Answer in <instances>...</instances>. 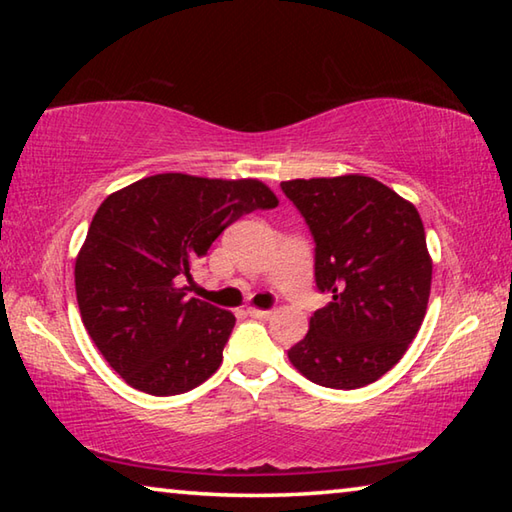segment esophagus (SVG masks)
I'll list each match as a JSON object with an SVG mask.
<instances>
[{"label":"esophagus","instance_id":"34e87169","mask_svg":"<svg viewBox=\"0 0 512 512\" xmlns=\"http://www.w3.org/2000/svg\"><path fill=\"white\" fill-rule=\"evenodd\" d=\"M246 311H248V316H253V318H262V320H266V318H271V316H273V309H257V307H248Z\"/></svg>","mask_w":512,"mask_h":512}]
</instances>
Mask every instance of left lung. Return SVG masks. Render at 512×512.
I'll return each instance as SVG.
<instances>
[{
  "label": "left lung",
  "mask_w": 512,
  "mask_h": 512,
  "mask_svg": "<svg viewBox=\"0 0 512 512\" xmlns=\"http://www.w3.org/2000/svg\"><path fill=\"white\" fill-rule=\"evenodd\" d=\"M316 241V287L332 302L314 311L293 368L325 388H361L409 350L427 314L431 257L415 205L375 178L284 180Z\"/></svg>",
  "instance_id": "left-lung-1"
}]
</instances>
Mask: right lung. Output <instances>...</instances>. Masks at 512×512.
<instances>
[{
  "label": "right lung",
  "instance_id": "obj_1",
  "mask_svg": "<svg viewBox=\"0 0 512 512\" xmlns=\"http://www.w3.org/2000/svg\"><path fill=\"white\" fill-rule=\"evenodd\" d=\"M277 196L253 178L158 173L99 205L74 266L83 325L110 368L137 391L167 397L219 370L235 316L187 298L214 239Z\"/></svg>",
  "mask_w": 512,
  "mask_h": 512
}]
</instances>
